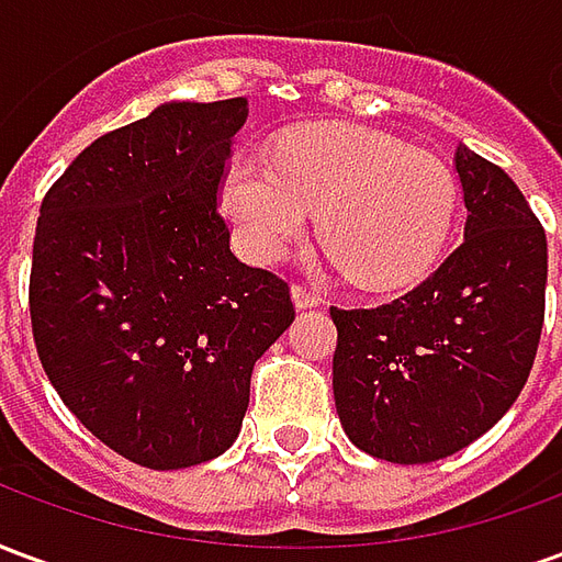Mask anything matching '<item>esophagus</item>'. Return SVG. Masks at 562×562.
<instances>
[{
    "label": "esophagus",
    "instance_id": "34e87169",
    "mask_svg": "<svg viewBox=\"0 0 562 562\" xmlns=\"http://www.w3.org/2000/svg\"><path fill=\"white\" fill-rule=\"evenodd\" d=\"M292 301L297 310H313V306L322 304V297L316 292L304 289V285H292Z\"/></svg>",
    "mask_w": 562,
    "mask_h": 562
}]
</instances>
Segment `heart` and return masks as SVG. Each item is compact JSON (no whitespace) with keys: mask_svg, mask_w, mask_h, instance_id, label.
<instances>
[{"mask_svg":"<svg viewBox=\"0 0 562 562\" xmlns=\"http://www.w3.org/2000/svg\"><path fill=\"white\" fill-rule=\"evenodd\" d=\"M220 201L249 261L285 256L318 210V237L349 280L394 292L424 280L442 256L458 213V180L446 161L394 135L310 123L285 132L273 159L234 153Z\"/></svg>","mask_w":562,"mask_h":562,"instance_id":"obj_1","label":"heart"}]
</instances>
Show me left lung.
<instances>
[{"label":"left lung","mask_w":562,"mask_h":562,"mask_svg":"<svg viewBox=\"0 0 562 562\" xmlns=\"http://www.w3.org/2000/svg\"><path fill=\"white\" fill-rule=\"evenodd\" d=\"M454 168L463 244L391 304L330 310L342 430L391 463H434L487 434L518 401L542 334V225L494 161L460 144Z\"/></svg>","instance_id":"8db88e82"}]
</instances>
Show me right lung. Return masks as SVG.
<instances>
[{
    "mask_svg": "<svg viewBox=\"0 0 562 562\" xmlns=\"http://www.w3.org/2000/svg\"><path fill=\"white\" fill-rule=\"evenodd\" d=\"M246 99L165 102L108 132L42 201L30 313L47 379L132 463L186 470L234 446L249 376L294 322L216 213Z\"/></svg>",
    "mask_w": 562,
    "mask_h": 562,
    "instance_id": "add662e5",
    "label": "right lung"
}]
</instances>
